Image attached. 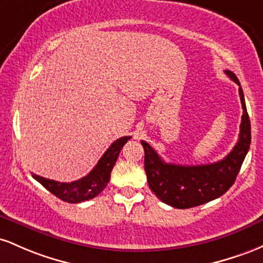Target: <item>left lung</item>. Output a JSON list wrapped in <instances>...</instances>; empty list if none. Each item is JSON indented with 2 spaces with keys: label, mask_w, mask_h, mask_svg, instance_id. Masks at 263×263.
I'll list each match as a JSON object with an SVG mask.
<instances>
[{
  "label": "left lung",
  "mask_w": 263,
  "mask_h": 263,
  "mask_svg": "<svg viewBox=\"0 0 263 263\" xmlns=\"http://www.w3.org/2000/svg\"><path fill=\"white\" fill-rule=\"evenodd\" d=\"M230 79L238 84L243 114L240 134L234 149L222 160L205 165L167 164L146 141L141 140L145 152L144 166L147 184L161 201L176 209H189L217 199L234 185L251 144V124L242 88L231 70H225Z\"/></svg>",
  "instance_id": "8db88e82"
}]
</instances>
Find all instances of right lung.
<instances>
[{"label":"right lung","mask_w":263,"mask_h":263,"mask_svg":"<svg viewBox=\"0 0 263 263\" xmlns=\"http://www.w3.org/2000/svg\"><path fill=\"white\" fill-rule=\"evenodd\" d=\"M132 137H123L114 141L108 147L107 152L99 159L98 164L94 166L84 178L76 180L72 182H60L54 180H49L42 176H38L36 174H32L33 179H36L41 185L48 191H51L53 195L58 199L63 200L66 202L78 203L85 200H90L93 197L98 196L105 187L110 180V173L119 155L120 150Z\"/></svg>","instance_id":"1"}]
</instances>
